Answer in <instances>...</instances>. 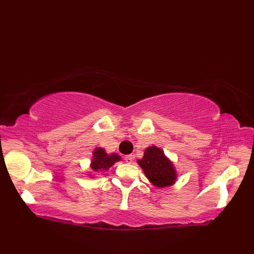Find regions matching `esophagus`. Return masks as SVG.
<instances>
[{"label": "esophagus", "instance_id": "1", "mask_svg": "<svg viewBox=\"0 0 254 254\" xmlns=\"http://www.w3.org/2000/svg\"><path fill=\"white\" fill-rule=\"evenodd\" d=\"M124 160H126L127 164H132L133 163V156L127 155V156H126V157H124Z\"/></svg>", "mask_w": 254, "mask_h": 254}]
</instances>
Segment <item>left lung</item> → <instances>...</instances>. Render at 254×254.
Returning a JSON list of instances; mask_svg holds the SVG:
<instances>
[{
	"mask_svg": "<svg viewBox=\"0 0 254 254\" xmlns=\"http://www.w3.org/2000/svg\"><path fill=\"white\" fill-rule=\"evenodd\" d=\"M147 179L157 188L172 186L177 180V171L164 150L156 146L145 149L142 159L137 160Z\"/></svg>",
	"mask_w": 254,
	"mask_h": 254,
	"instance_id": "8db88e82",
	"label": "left lung"
}]
</instances>
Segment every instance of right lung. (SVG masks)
Segmentation results:
<instances>
[{
  "label": "right lung",
  "mask_w": 254,
  "mask_h": 254,
  "mask_svg": "<svg viewBox=\"0 0 254 254\" xmlns=\"http://www.w3.org/2000/svg\"><path fill=\"white\" fill-rule=\"evenodd\" d=\"M93 159H91L90 168L93 171H106L110 168L111 166L115 165L117 161L121 159L120 156L118 154H111L108 155L104 148L97 147L93 153Z\"/></svg>",
  "instance_id": "obj_1"
}]
</instances>
